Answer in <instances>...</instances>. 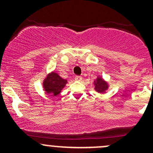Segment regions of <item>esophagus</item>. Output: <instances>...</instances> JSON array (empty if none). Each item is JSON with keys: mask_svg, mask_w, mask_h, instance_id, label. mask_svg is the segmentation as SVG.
Segmentation results:
<instances>
[{"mask_svg": "<svg viewBox=\"0 0 153 153\" xmlns=\"http://www.w3.org/2000/svg\"><path fill=\"white\" fill-rule=\"evenodd\" d=\"M75 79L76 80V81H82V77H81V76H75Z\"/></svg>", "mask_w": 153, "mask_h": 153, "instance_id": "1", "label": "esophagus"}]
</instances>
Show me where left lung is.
Here are the masks:
<instances>
[{
	"label": "left lung",
	"mask_w": 153,
	"mask_h": 153,
	"mask_svg": "<svg viewBox=\"0 0 153 153\" xmlns=\"http://www.w3.org/2000/svg\"><path fill=\"white\" fill-rule=\"evenodd\" d=\"M94 84H95V89L99 93L104 92L108 89V84L101 78H97L96 81H94Z\"/></svg>",
	"instance_id": "1"
}]
</instances>
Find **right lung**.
I'll return each instance as SVG.
<instances>
[{"mask_svg":"<svg viewBox=\"0 0 153 153\" xmlns=\"http://www.w3.org/2000/svg\"><path fill=\"white\" fill-rule=\"evenodd\" d=\"M67 81L63 79L55 72H51L47 75L43 83L44 90L52 96H56L61 92L66 85Z\"/></svg>","mask_w":153,"mask_h":153,"instance_id":"1","label":"right lung"}]
</instances>
